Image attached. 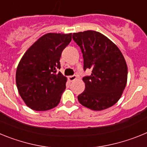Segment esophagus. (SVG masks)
<instances>
[{"label":"esophagus","instance_id":"34e87169","mask_svg":"<svg viewBox=\"0 0 147 147\" xmlns=\"http://www.w3.org/2000/svg\"><path fill=\"white\" fill-rule=\"evenodd\" d=\"M68 80H69V81H71V82L74 81V80H76V75H73V76H68Z\"/></svg>","mask_w":147,"mask_h":147}]
</instances>
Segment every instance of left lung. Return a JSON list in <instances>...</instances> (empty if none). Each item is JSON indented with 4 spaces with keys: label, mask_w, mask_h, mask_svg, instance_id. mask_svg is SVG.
<instances>
[{
    "label": "left lung",
    "mask_w": 147,
    "mask_h": 147,
    "mask_svg": "<svg viewBox=\"0 0 147 147\" xmlns=\"http://www.w3.org/2000/svg\"><path fill=\"white\" fill-rule=\"evenodd\" d=\"M73 40L80 47L84 70L90 69V76H84L85 89L78 96L82 105L100 111L112 107L121 96L127 85V65L115 44L95 31L73 34Z\"/></svg>",
    "instance_id": "1"
}]
</instances>
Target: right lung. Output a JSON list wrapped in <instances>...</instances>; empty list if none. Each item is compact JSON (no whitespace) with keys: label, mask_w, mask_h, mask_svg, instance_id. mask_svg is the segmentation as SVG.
Listing matches in <instances>:
<instances>
[{"label":"right lung","mask_w":147,"mask_h":147,"mask_svg":"<svg viewBox=\"0 0 147 147\" xmlns=\"http://www.w3.org/2000/svg\"><path fill=\"white\" fill-rule=\"evenodd\" d=\"M72 34L49 33L39 38L26 51L16 71L19 94L26 105L36 111L57 106L65 89L67 78L57 70L62 51Z\"/></svg>","instance_id":"right-lung-1"}]
</instances>
